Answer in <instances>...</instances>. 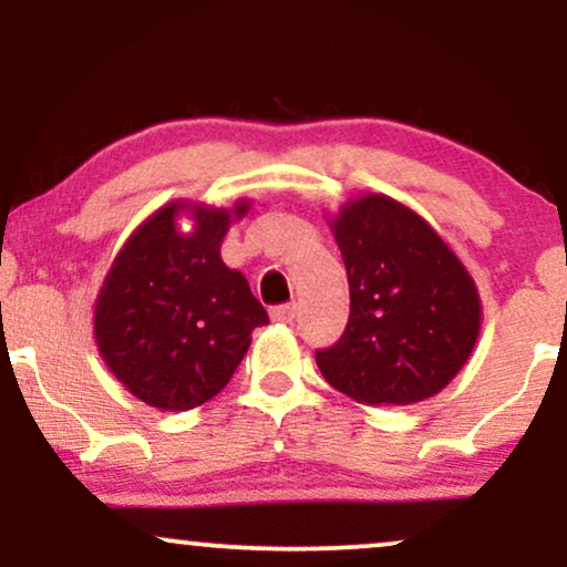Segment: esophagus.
I'll return each mask as SVG.
<instances>
[{
  "label": "esophagus",
  "mask_w": 567,
  "mask_h": 567,
  "mask_svg": "<svg viewBox=\"0 0 567 567\" xmlns=\"http://www.w3.org/2000/svg\"><path fill=\"white\" fill-rule=\"evenodd\" d=\"M299 312H301L299 301H289V305L270 309V315H274V320H278V322H293L299 317Z\"/></svg>",
  "instance_id": "34e87169"
}]
</instances>
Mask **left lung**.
Returning a JSON list of instances; mask_svg holds the SVG:
<instances>
[{"label": "left lung", "instance_id": "1", "mask_svg": "<svg viewBox=\"0 0 567 567\" xmlns=\"http://www.w3.org/2000/svg\"><path fill=\"white\" fill-rule=\"evenodd\" d=\"M351 315L336 346L317 351L322 377L355 402L413 405L467 363L480 336L477 286L425 219L382 193L340 208Z\"/></svg>", "mask_w": 567, "mask_h": 567}]
</instances>
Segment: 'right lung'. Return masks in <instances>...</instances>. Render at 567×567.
I'll return each mask as SVG.
<instances>
[{
  "label": "right lung",
  "mask_w": 567,
  "mask_h": 567,
  "mask_svg": "<svg viewBox=\"0 0 567 567\" xmlns=\"http://www.w3.org/2000/svg\"><path fill=\"white\" fill-rule=\"evenodd\" d=\"M185 207L190 233L174 227ZM235 208L162 206L126 239L95 305L97 351L113 377L146 405L190 410L219 394L250 348V332L268 324L239 270L221 260V239Z\"/></svg>",
  "instance_id": "1"
}]
</instances>
